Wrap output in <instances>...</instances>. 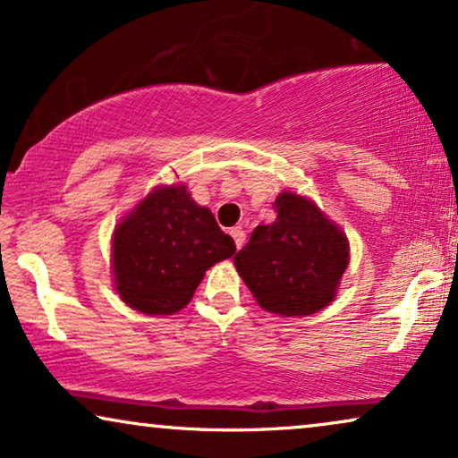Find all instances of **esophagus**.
Wrapping results in <instances>:
<instances>
[{"mask_svg":"<svg viewBox=\"0 0 458 458\" xmlns=\"http://www.w3.org/2000/svg\"><path fill=\"white\" fill-rule=\"evenodd\" d=\"M231 237L235 240V246L242 248L243 242H246V231H243L242 227H233V229H231Z\"/></svg>","mask_w":458,"mask_h":458,"instance_id":"1","label":"esophagus"}]
</instances>
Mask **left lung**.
<instances>
[{"instance_id": "left-lung-1", "label": "left lung", "mask_w": 458, "mask_h": 458, "mask_svg": "<svg viewBox=\"0 0 458 458\" xmlns=\"http://www.w3.org/2000/svg\"><path fill=\"white\" fill-rule=\"evenodd\" d=\"M275 210V221L259 225L235 254V268L265 310L315 315L334 302L350 260L348 237L298 193L281 191Z\"/></svg>"}]
</instances>
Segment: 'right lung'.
<instances>
[{
	"label": "right lung",
	"instance_id": "obj_1",
	"mask_svg": "<svg viewBox=\"0 0 458 458\" xmlns=\"http://www.w3.org/2000/svg\"><path fill=\"white\" fill-rule=\"evenodd\" d=\"M233 254L235 242L185 185L156 187L114 229L116 292L143 315H174L190 304L204 273Z\"/></svg>",
	"mask_w": 458,
	"mask_h": 458
}]
</instances>
